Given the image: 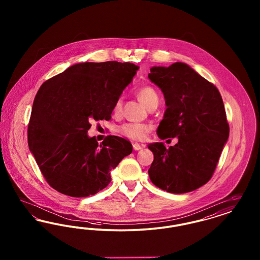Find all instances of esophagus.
<instances>
[{
  "mask_svg": "<svg viewBox=\"0 0 260 260\" xmlns=\"http://www.w3.org/2000/svg\"><path fill=\"white\" fill-rule=\"evenodd\" d=\"M133 146H134V149L136 150V151H137V150H141V149L145 147V145H144V144H138V143H134V144H133Z\"/></svg>",
  "mask_w": 260,
  "mask_h": 260,
  "instance_id": "esophagus-1",
  "label": "esophagus"
}]
</instances>
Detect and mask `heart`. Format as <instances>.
I'll use <instances>...</instances> for the list:
<instances>
[{
	"mask_svg": "<svg viewBox=\"0 0 260 260\" xmlns=\"http://www.w3.org/2000/svg\"><path fill=\"white\" fill-rule=\"evenodd\" d=\"M136 96L141 103H143L147 108H151L159 103V95L155 88L151 86H143L136 90ZM122 99H117L114 107L113 113L118 116L122 112ZM121 135L132 139V140H143L149 132L150 126L148 124H139V123H125L119 127Z\"/></svg>",
	"mask_w": 260,
	"mask_h": 260,
	"instance_id": "b5f03b06",
	"label": "heart"
}]
</instances>
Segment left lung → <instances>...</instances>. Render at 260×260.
Here are the masks:
<instances>
[{
    "label": "left lung",
    "instance_id": "obj_1",
    "mask_svg": "<svg viewBox=\"0 0 260 260\" xmlns=\"http://www.w3.org/2000/svg\"><path fill=\"white\" fill-rule=\"evenodd\" d=\"M150 71L149 79L161 88L167 105L157 135L178 138L169 148L162 142L149 144L154 154L150 179L170 193L191 192L211 178L228 139L222 98L217 87L185 63Z\"/></svg>",
    "mask_w": 260,
    "mask_h": 260
}]
</instances>
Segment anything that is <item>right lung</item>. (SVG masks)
I'll use <instances>...</instances> for the list:
<instances>
[{"instance_id": "right-lung-1", "label": "right lung", "mask_w": 260, "mask_h": 260, "mask_svg": "<svg viewBox=\"0 0 260 260\" xmlns=\"http://www.w3.org/2000/svg\"><path fill=\"white\" fill-rule=\"evenodd\" d=\"M129 62L78 63L47 80L34 99L27 136L50 187L75 198L94 195L111 182L110 171L133 152L123 137L99 144L91 122L111 120L116 100L136 75Z\"/></svg>"}]
</instances>
